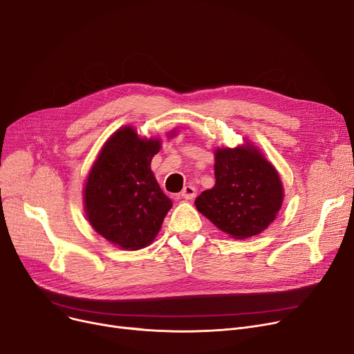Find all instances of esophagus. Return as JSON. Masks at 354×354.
<instances>
[{
  "label": "esophagus",
  "mask_w": 354,
  "mask_h": 354,
  "mask_svg": "<svg viewBox=\"0 0 354 354\" xmlns=\"http://www.w3.org/2000/svg\"><path fill=\"white\" fill-rule=\"evenodd\" d=\"M180 196L183 199H194L196 196V189L194 187H191V185H187L180 192Z\"/></svg>",
  "instance_id": "1"
}]
</instances>
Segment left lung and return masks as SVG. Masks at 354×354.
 Listing matches in <instances>:
<instances>
[{
	"label": "left lung",
	"mask_w": 354,
	"mask_h": 354,
	"mask_svg": "<svg viewBox=\"0 0 354 354\" xmlns=\"http://www.w3.org/2000/svg\"><path fill=\"white\" fill-rule=\"evenodd\" d=\"M215 180L195 199L196 209L236 239L264 231L281 208L280 176L252 146L218 149Z\"/></svg>",
	"instance_id": "1"
}]
</instances>
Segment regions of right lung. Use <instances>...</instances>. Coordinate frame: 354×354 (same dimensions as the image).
I'll use <instances>...</instances> for the list:
<instances>
[{"label": "right lung", "mask_w": 354, "mask_h": 354, "mask_svg": "<svg viewBox=\"0 0 354 354\" xmlns=\"http://www.w3.org/2000/svg\"><path fill=\"white\" fill-rule=\"evenodd\" d=\"M159 149V140L140 139L132 127H123L106 142L87 178L88 222L120 248L151 244L172 208L151 171Z\"/></svg>", "instance_id": "right-lung-1"}]
</instances>
